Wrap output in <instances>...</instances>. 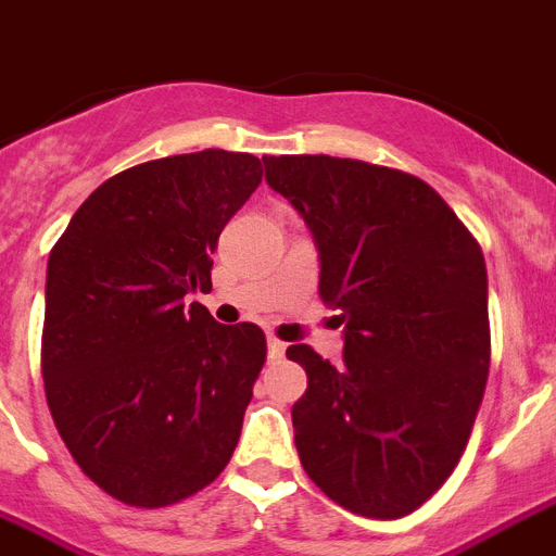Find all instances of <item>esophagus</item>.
<instances>
[{"mask_svg": "<svg viewBox=\"0 0 556 556\" xmlns=\"http://www.w3.org/2000/svg\"><path fill=\"white\" fill-rule=\"evenodd\" d=\"M282 356H286V342L268 337V359H282Z\"/></svg>", "mask_w": 556, "mask_h": 556, "instance_id": "1", "label": "esophagus"}]
</instances>
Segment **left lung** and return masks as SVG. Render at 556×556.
Here are the masks:
<instances>
[{"label":"left lung","mask_w":556,"mask_h":556,"mask_svg":"<svg viewBox=\"0 0 556 556\" xmlns=\"http://www.w3.org/2000/svg\"><path fill=\"white\" fill-rule=\"evenodd\" d=\"M263 162L308 225L319 296L345 325L342 363L286 351L308 374L291 408L302 468L349 511L405 517L451 477L485 394L480 245L417 176L325 153Z\"/></svg>","instance_id":"1"}]
</instances>
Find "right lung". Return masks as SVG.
<instances>
[{
    "label": "right lung",
    "mask_w": 556,
    "mask_h": 556,
    "mask_svg": "<svg viewBox=\"0 0 556 556\" xmlns=\"http://www.w3.org/2000/svg\"><path fill=\"white\" fill-rule=\"evenodd\" d=\"M260 182L251 153L142 162L99 185L53 245L45 396L76 466L122 503L191 497L237 448L265 333L219 325L188 293L211 291L216 239Z\"/></svg>",
    "instance_id": "1"
}]
</instances>
